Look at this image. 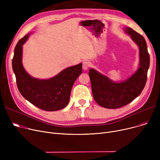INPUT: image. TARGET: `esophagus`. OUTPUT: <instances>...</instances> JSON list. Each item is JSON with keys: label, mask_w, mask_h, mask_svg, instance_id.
Returning a JSON list of instances; mask_svg holds the SVG:
<instances>
[{"label": "esophagus", "mask_w": 160, "mask_h": 160, "mask_svg": "<svg viewBox=\"0 0 160 160\" xmlns=\"http://www.w3.org/2000/svg\"><path fill=\"white\" fill-rule=\"evenodd\" d=\"M90 66V63L88 61H84L83 62V64H82V68L83 70H87L89 67Z\"/></svg>", "instance_id": "obj_1"}]
</instances>
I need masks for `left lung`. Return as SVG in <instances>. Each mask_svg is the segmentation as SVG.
Here are the masks:
<instances>
[{
  "instance_id": "left-lung-1",
  "label": "left lung",
  "mask_w": 160,
  "mask_h": 160,
  "mask_svg": "<svg viewBox=\"0 0 160 160\" xmlns=\"http://www.w3.org/2000/svg\"><path fill=\"white\" fill-rule=\"evenodd\" d=\"M139 49V67L126 80L115 82L104 74L91 68L89 76L92 93L96 102L108 109H116L127 105L143 90L150 65V56L145 38L131 28L124 30Z\"/></svg>"
}]
</instances>
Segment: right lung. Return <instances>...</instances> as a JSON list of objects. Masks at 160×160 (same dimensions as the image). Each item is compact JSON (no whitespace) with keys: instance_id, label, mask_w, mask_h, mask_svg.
Here are the masks:
<instances>
[{"instance_id":"right-lung-1","label":"right lung","mask_w":160,"mask_h":160,"mask_svg":"<svg viewBox=\"0 0 160 160\" xmlns=\"http://www.w3.org/2000/svg\"><path fill=\"white\" fill-rule=\"evenodd\" d=\"M28 36L29 34L21 39L14 50L12 68L18 89L25 99L41 110L48 112L62 110L69 102L72 86L82 74V64L67 67L47 80L31 77L22 63V45Z\"/></svg>"}]
</instances>
